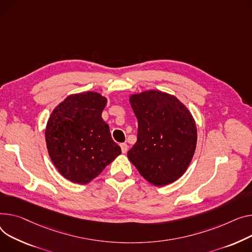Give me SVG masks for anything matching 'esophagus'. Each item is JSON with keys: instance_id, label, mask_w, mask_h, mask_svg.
Masks as SVG:
<instances>
[{"instance_id": "obj_1", "label": "esophagus", "mask_w": 252, "mask_h": 252, "mask_svg": "<svg viewBox=\"0 0 252 252\" xmlns=\"http://www.w3.org/2000/svg\"><path fill=\"white\" fill-rule=\"evenodd\" d=\"M121 148H122V152H123L124 154L127 152V149H128V146H127V144H126V143H123V144H121Z\"/></svg>"}]
</instances>
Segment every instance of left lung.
I'll use <instances>...</instances> for the list:
<instances>
[{
    "label": "left lung",
    "instance_id": "left-lung-1",
    "mask_svg": "<svg viewBox=\"0 0 252 252\" xmlns=\"http://www.w3.org/2000/svg\"><path fill=\"white\" fill-rule=\"evenodd\" d=\"M138 138L127 152L141 175L154 186L177 180L192 159L196 126L189 109L170 94L149 90L129 97Z\"/></svg>",
    "mask_w": 252,
    "mask_h": 252
}]
</instances>
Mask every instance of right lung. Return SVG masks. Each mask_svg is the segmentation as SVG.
I'll use <instances>...</instances> for the list:
<instances>
[{
    "mask_svg": "<svg viewBox=\"0 0 252 252\" xmlns=\"http://www.w3.org/2000/svg\"><path fill=\"white\" fill-rule=\"evenodd\" d=\"M106 98L96 92L70 95L50 115L45 129L48 154L66 179L86 184L122 153L101 113Z\"/></svg>",
    "mask_w": 252,
    "mask_h": 252,
    "instance_id": "right-lung-1",
    "label": "right lung"
}]
</instances>
